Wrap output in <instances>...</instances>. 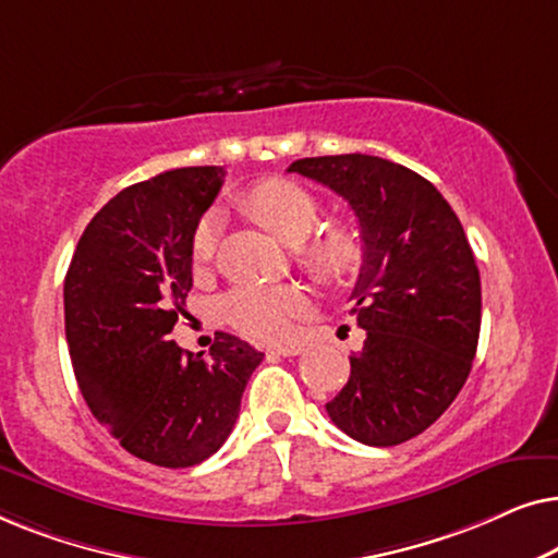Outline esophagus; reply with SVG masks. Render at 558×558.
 <instances>
[{
  "label": "esophagus",
  "instance_id": "1",
  "mask_svg": "<svg viewBox=\"0 0 558 558\" xmlns=\"http://www.w3.org/2000/svg\"><path fill=\"white\" fill-rule=\"evenodd\" d=\"M269 353L271 355H281V357H294V355H302L304 348L302 345H284V348H271Z\"/></svg>",
  "mask_w": 558,
  "mask_h": 558
}]
</instances>
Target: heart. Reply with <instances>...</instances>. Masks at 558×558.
Instances as JSON below:
<instances>
[{"label": "heart", "instance_id": "heart-1", "mask_svg": "<svg viewBox=\"0 0 558 558\" xmlns=\"http://www.w3.org/2000/svg\"><path fill=\"white\" fill-rule=\"evenodd\" d=\"M251 218L277 235L287 246H296V264L319 284H342L361 266V241L345 226H323V205L300 182L269 178L251 185L239 197ZM218 216L201 218L190 241V262L205 269L218 248ZM307 310V294L296 287L243 284L220 300V315L235 332L256 342L284 340L294 319Z\"/></svg>", "mask_w": 558, "mask_h": 558}]
</instances>
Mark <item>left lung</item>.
<instances>
[{
    "mask_svg": "<svg viewBox=\"0 0 558 558\" xmlns=\"http://www.w3.org/2000/svg\"><path fill=\"white\" fill-rule=\"evenodd\" d=\"M289 172L345 197L361 226L350 315L365 342L327 414L363 445H401L429 429L470 376L483 292L468 235L429 180L388 159L304 157Z\"/></svg>",
    "mask_w": 558,
    "mask_h": 558,
    "instance_id": "1",
    "label": "left lung"
}]
</instances>
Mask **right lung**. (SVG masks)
Instances as JSON below:
<instances>
[{
    "instance_id": "obj_1",
    "label": "right lung",
    "mask_w": 558,
    "mask_h": 558,
    "mask_svg": "<svg viewBox=\"0 0 558 558\" xmlns=\"http://www.w3.org/2000/svg\"><path fill=\"white\" fill-rule=\"evenodd\" d=\"M223 185L220 167H180L121 190L83 231L65 274V338L90 414L159 468L218 452L264 361L218 332L210 355L167 338L193 287L190 241Z\"/></svg>"
}]
</instances>
